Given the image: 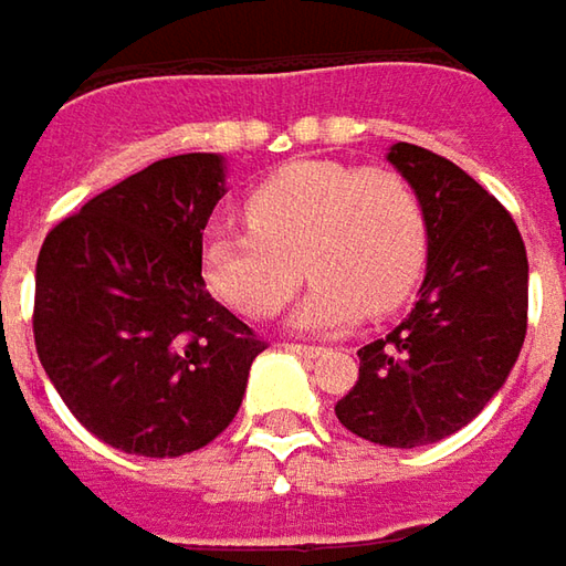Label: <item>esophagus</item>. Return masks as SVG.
Returning a JSON list of instances; mask_svg holds the SVG:
<instances>
[{"instance_id":"34e87169","label":"esophagus","mask_w":566,"mask_h":566,"mask_svg":"<svg viewBox=\"0 0 566 566\" xmlns=\"http://www.w3.org/2000/svg\"><path fill=\"white\" fill-rule=\"evenodd\" d=\"M286 349H293L295 356H305V359H315V356H321V346H308V343H290Z\"/></svg>"}]
</instances>
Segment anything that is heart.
I'll list each match as a JSON object with an SVG mask.
<instances>
[{
	"label": "heart",
	"instance_id": "obj_1",
	"mask_svg": "<svg viewBox=\"0 0 566 566\" xmlns=\"http://www.w3.org/2000/svg\"><path fill=\"white\" fill-rule=\"evenodd\" d=\"M245 220L249 229L217 227L205 239L207 286L245 317L290 302L298 263L315 283L293 324L321 334L400 308L422 273V201L387 166H286L251 191Z\"/></svg>",
	"mask_w": 566,
	"mask_h": 566
}]
</instances>
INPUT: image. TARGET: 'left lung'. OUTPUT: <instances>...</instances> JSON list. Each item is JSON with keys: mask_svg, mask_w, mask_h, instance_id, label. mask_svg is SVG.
<instances>
[{"mask_svg": "<svg viewBox=\"0 0 566 566\" xmlns=\"http://www.w3.org/2000/svg\"><path fill=\"white\" fill-rule=\"evenodd\" d=\"M387 160L422 201L428 268L416 308L359 349L337 419L406 450L460 431L504 387L526 339L530 261L511 213L460 166L406 142Z\"/></svg>", "mask_w": 566, "mask_h": 566, "instance_id": "obj_1", "label": "left lung"}]
</instances>
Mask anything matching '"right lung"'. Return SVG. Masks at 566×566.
I'll return each instance as SVG.
<instances>
[{
    "label": "right lung",
    "instance_id": "right-lung-1",
    "mask_svg": "<svg viewBox=\"0 0 566 566\" xmlns=\"http://www.w3.org/2000/svg\"><path fill=\"white\" fill-rule=\"evenodd\" d=\"M223 195V157L179 154L99 191L43 239L36 356L77 422L116 450L182 457L242 406L264 343L201 276Z\"/></svg>",
    "mask_w": 566,
    "mask_h": 566
}]
</instances>
